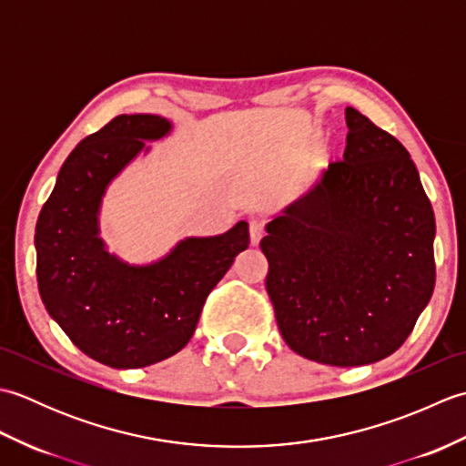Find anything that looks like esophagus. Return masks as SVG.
I'll return each mask as SVG.
<instances>
[{"label":"esophagus","instance_id":"1","mask_svg":"<svg viewBox=\"0 0 466 466\" xmlns=\"http://www.w3.org/2000/svg\"><path fill=\"white\" fill-rule=\"evenodd\" d=\"M264 228H266V222L262 220V218H250L248 220V230H250V242L256 246L264 236Z\"/></svg>","mask_w":466,"mask_h":466}]
</instances>
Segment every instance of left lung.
<instances>
[{
  "label": "left lung",
  "mask_w": 466,
  "mask_h": 466,
  "mask_svg": "<svg viewBox=\"0 0 466 466\" xmlns=\"http://www.w3.org/2000/svg\"><path fill=\"white\" fill-rule=\"evenodd\" d=\"M344 160L266 226V290L284 342L330 366L409 339L434 289V214L397 137L346 107Z\"/></svg>",
  "instance_id": "1"
}]
</instances>
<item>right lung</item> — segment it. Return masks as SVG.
Returning <instances> with one entry per match:
<instances>
[{
  "label": "right lung",
  "mask_w": 466,
  "mask_h": 466,
  "mask_svg": "<svg viewBox=\"0 0 466 466\" xmlns=\"http://www.w3.org/2000/svg\"><path fill=\"white\" fill-rule=\"evenodd\" d=\"M170 132L166 117L122 114L67 156L35 224L37 289L77 349L112 369H142L190 342L208 294L248 248V224L186 238L150 266H127L97 238V210L112 177Z\"/></svg>",
  "instance_id": "1"
}]
</instances>
